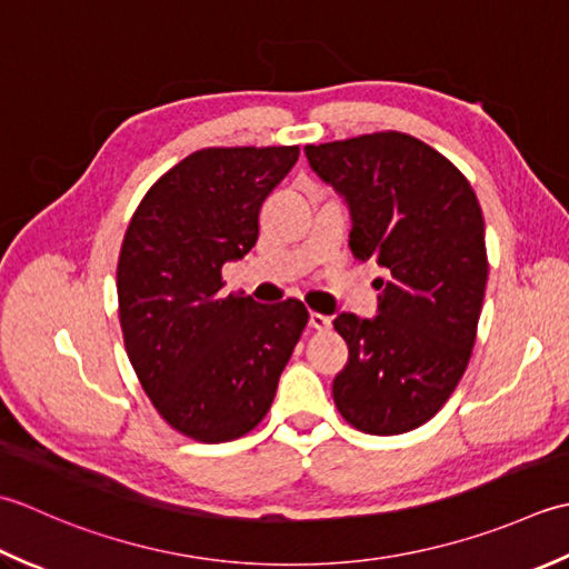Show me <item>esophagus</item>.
<instances>
[{"mask_svg": "<svg viewBox=\"0 0 569 569\" xmlns=\"http://www.w3.org/2000/svg\"><path fill=\"white\" fill-rule=\"evenodd\" d=\"M309 327L311 329H329L331 327V317L319 315V311H311V315H309Z\"/></svg>", "mask_w": 569, "mask_h": 569, "instance_id": "obj_1", "label": "esophagus"}]
</instances>
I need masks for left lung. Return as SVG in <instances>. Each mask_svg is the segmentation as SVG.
Here are the masks:
<instances>
[{
    "label": "left lung",
    "mask_w": 569,
    "mask_h": 569,
    "mask_svg": "<svg viewBox=\"0 0 569 569\" xmlns=\"http://www.w3.org/2000/svg\"><path fill=\"white\" fill-rule=\"evenodd\" d=\"M305 154L349 206L353 258L388 274L376 280L373 319H333L349 343L333 402L361 432H410L449 400L477 339L489 277L477 193L449 159L402 132L307 144Z\"/></svg>",
    "instance_id": "left-lung-1"
}]
</instances>
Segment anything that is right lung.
Here are the masks:
<instances>
[{
    "label": "right lung",
    "mask_w": 569,
    "mask_h": 569,
    "mask_svg": "<svg viewBox=\"0 0 569 569\" xmlns=\"http://www.w3.org/2000/svg\"><path fill=\"white\" fill-rule=\"evenodd\" d=\"M299 147H211L169 169L127 226L118 262L124 349L159 415L199 442L268 415L309 311L220 295V270L258 242L264 199Z\"/></svg>",
    "instance_id": "right-lung-1"
}]
</instances>
